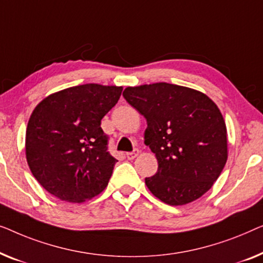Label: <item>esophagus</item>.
Wrapping results in <instances>:
<instances>
[{
    "mask_svg": "<svg viewBox=\"0 0 263 263\" xmlns=\"http://www.w3.org/2000/svg\"><path fill=\"white\" fill-rule=\"evenodd\" d=\"M138 154H139V150L138 149H135L133 151H131V153H127L126 154L127 160H133V158H136L137 156H138Z\"/></svg>",
    "mask_w": 263,
    "mask_h": 263,
    "instance_id": "1",
    "label": "esophagus"
}]
</instances>
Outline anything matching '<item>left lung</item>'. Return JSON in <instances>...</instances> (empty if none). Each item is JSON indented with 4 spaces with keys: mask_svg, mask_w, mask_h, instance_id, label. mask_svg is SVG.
Returning a JSON list of instances; mask_svg holds the SVG:
<instances>
[{
    "mask_svg": "<svg viewBox=\"0 0 263 263\" xmlns=\"http://www.w3.org/2000/svg\"><path fill=\"white\" fill-rule=\"evenodd\" d=\"M123 96L146 119L145 144L158 162L157 173L145 179L151 193L173 206L204 195L228 160L227 126L216 103L165 82L128 87Z\"/></svg>",
    "mask_w": 263,
    "mask_h": 263,
    "instance_id": "8db88e82",
    "label": "left lung"
}]
</instances>
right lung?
I'll return each instance as SVG.
<instances>
[{
	"instance_id": "obj_1",
	"label": "right lung",
	"mask_w": 263,
	"mask_h": 263,
	"mask_svg": "<svg viewBox=\"0 0 263 263\" xmlns=\"http://www.w3.org/2000/svg\"><path fill=\"white\" fill-rule=\"evenodd\" d=\"M123 88L88 83L47 96L26 131V158L36 181L61 200L83 202L105 190L117 160L101 119Z\"/></svg>"
}]
</instances>
